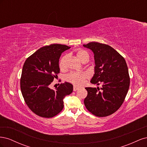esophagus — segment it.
Returning <instances> with one entry per match:
<instances>
[{
  "mask_svg": "<svg viewBox=\"0 0 147 147\" xmlns=\"http://www.w3.org/2000/svg\"><path fill=\"white\" fill-rule=\"evenodd\" d=\"M78 89H79L78 87H77L76 86H74V88H73V90H74V91H76L78 90Z\"/></svg>",
  "mask_w": 147,
  "mask_h": 147,
  "instance_id": "obj_1",
  "label": "esophagus"
}]
</instances>
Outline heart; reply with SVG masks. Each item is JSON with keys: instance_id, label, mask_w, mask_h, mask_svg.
Listing matches in <instances>:
<instances>
[{"instance_id": "heart-1", "label": "heart", "mask_w": 147, "mask_h": 147, "mask_svg": "<svg viewBox=\"0 0 147 147\" xmlns=\"http://www.w3.org/2000/svg\"><path fill=\"white\" fill-rule=\"evenodd\" d=\"M77 56L78 59L82 63L86 59H89L88 53L82 49H78L76 52ZM68 59V55H64L61 57L59 63V66L61 70H63L67 69V61ZM86 78V75L84 73H78V72H71L67 75L66 80L69 82L72 83L73 84L77 86H81L84 84L85 80Z\"/></svg>"}]
</instances>
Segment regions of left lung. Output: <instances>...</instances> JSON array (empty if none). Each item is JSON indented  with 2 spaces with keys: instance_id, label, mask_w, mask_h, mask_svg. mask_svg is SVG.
Returning <instances> with one entry per match:
<instances>
[{
  "instance_id": "1",
  "label": "left lung",
  "mask_w": 147,
  "mask_h": 147,
  "mask_svg": "<svg viewBox=\"0 0 147 147\" xmlns=\"http://www.w3.org/2000/svg\"><path fill=\"white\" fill-rule=\"evenodd\" d=\"M94 53L95 74L91 83L102 88H85L84 104L89 112L99 117L114 113L123 104L130 84L128 68L124 57L106 44L90 42L83 45Z\"/></svg>"
}]
</instances>
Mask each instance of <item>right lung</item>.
<instances>
[{"instance_id": "add662e5", "label": "right lung", "mask_w": 147, "mask_h": 147, "mask_svg": "<svg viewBox=\"0 0 147 147\" xmlns=\"http://www.w3.org/2000/svg\"><path fill=\"white\" fill-rule=\"evenodd\" d=\"M70 47L51 44L38 49L24 64L20 79L22 95L32 112L43 118H52L64 108L63 99L72 92L73 85L61 83L56 90L49 87L59 73L61 53Z\"/></svg>"}]
</instances>
